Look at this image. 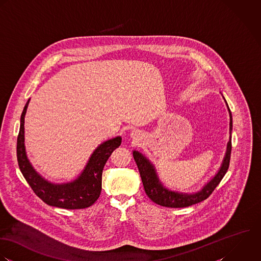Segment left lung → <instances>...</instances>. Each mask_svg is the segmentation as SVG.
Wrapping results in <instances>:
<instances>
[{
    "instance_id": "obj_1",
    "label": "left lung",
    "mask_w": 261,
    "mask_h": 261,
    "mask_svg": "<svg viewBox=\"0 0 261 261\" xmlns=\"http://www.w3.org/2000/svg\"><path fill=\"white\" fill-rule=\"evenodd\" d=\"M230 130H232L231 112H230ZM231 149H232V142H231V136H230V140L227 146L226 156L224 158L223 164L219 172L208 184H207V186L204 187L202 191L194 195L178 194V193H174L166 190L159 182L153 165L145 157L143 156L141 153H139L138 151L133 152V157L138 166L145 193L152 202H154L159 206L167 207V208H186V207L201 203L211 196V194L220 184V181L222 180V178L224 177V175L226 174L229 168Z\"/></svg>"
}]
</instances>
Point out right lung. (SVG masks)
Wrapping results in <instances>:
<instances>
[{"instance_id": "obj_1", "label": "right lung", "mask_w": 261, "mask_h": 261, "mask_svg": "<svg viewBox=\"0 0 261 261\" xmlns=\"http://www.w3.org/2000/svg\"><path fill=\"white\" fill-rule=\"evenodd\" d=\"M29 100L25 105L17 138V160L20 170L35 193L45 204L57 208L74 210L92 206L102 191V173L112 152L121 145L122 138L116 137L101 144L90 158L85 170L70 184L53 185L43 179L32 167L26 156L24 146V118Z\"/></svg>"}]
</instances>
